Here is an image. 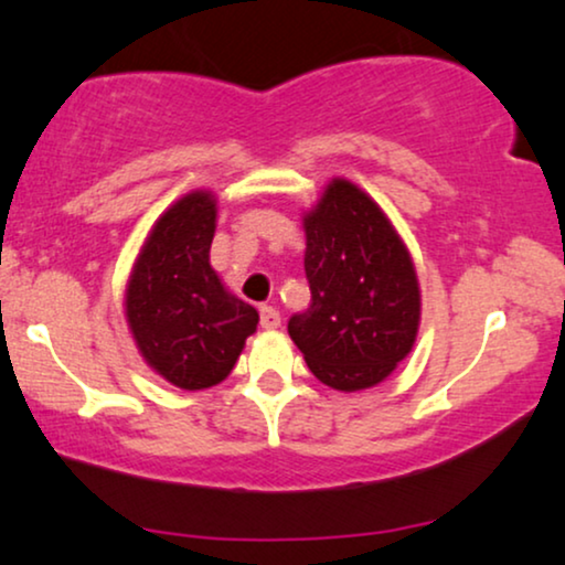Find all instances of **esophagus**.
<instances>
[{"label": "esophagus", "instance_id": "34e87169", "mask_svg": "<svg viewBox=\"0 0 565 565\" xmlns=\"http://www.w3.org/2000/svg\"><path fill=\"white\" fill-rule=\"evenodd\" d=\"M260 326L266 328V330L278 328V326H281V312H278L276 307L263 305V307H260Z\"/></svg>", "mask_w": 565, "mask_h": 565}]
</instances>
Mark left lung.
Wrapping results in <instances>:
<instances>
[{"mask_svg": "<svg viewBox=\"0 0 565 565\" xmlns=\"http://www.w3.org/2000/svg\"><path fill=\"white\" fill-rule=\"evenodd\" d=\"M305 274L312 305L291 315L289 335L328 387L377 385L408 356L420 295L411 255L364 191L333 180L305 220Z\"/></svg>", "mask_w": 565, "mask_h": 565, "instance_id": "left-lung-1", "label": "left lung"}]
</instances>
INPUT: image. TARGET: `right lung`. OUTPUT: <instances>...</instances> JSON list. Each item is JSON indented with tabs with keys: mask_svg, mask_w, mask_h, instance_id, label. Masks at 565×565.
Instances as JSON below:
<instances>
[{
	"mask_svg": "<svg viewBox=\"0 0 565 565\" xmlns=\"http://www.w3.org/2000/svg\"><path fill=\"white\" fill-rule=\"evenodd\" d=\"M216 204L195 191L160 216L126 291V318L147 364L183 390L222 382L258 312L222 287L209 263Z\"/></svg>",
	"mask_w": 565,
	"mask_h": 565,
	"instance_id": "obj_1",
	"label": "right lung"
}]
</instances>
